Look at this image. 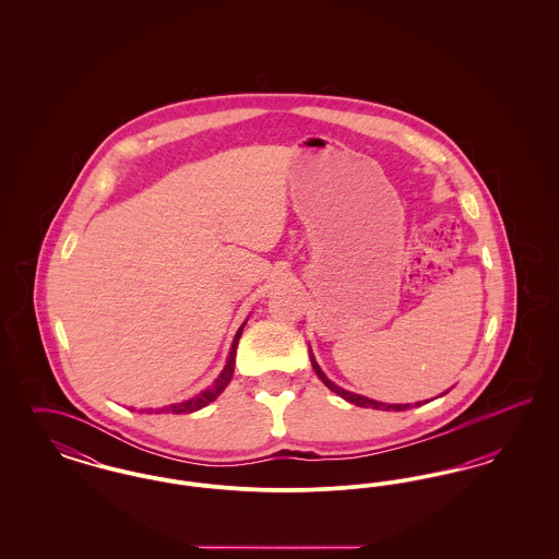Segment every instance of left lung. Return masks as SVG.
Masks as SVG:
<instances>
[{"mask_svg":"<svg viewBox=\"0 0 559 559\" xmlns=\"http://www.w3.org/2000/svg\"><path fill=\"white\" fill-rule=\"evenodd\" d=\"M310 360H312V369L317 371L319 374L320 381L331 390V392H335L337 396H342V399L347 400V402H352V404H356V406H362V408H377V411H406L411 404H385V402H377V400L365 399V396H358V394H354V392H347L344 388H340V385H335L333 381H329L326 379V374L320 371L319 362L314 360V356H312V352H310ZM421 402H417L415 406H419Z\"/></svg>","mask_w":559,"mask_h":559,"instance_id":"left-lung-1","label":"left lung"}]
</instances>
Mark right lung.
<instances>
[{"instance_id": "1", "label": "right lung", "mask_w": 559, "mask_h": 559, "mask_svg": "<svg viewBox=\"0 0 559 559\" xmlns=\"http://www.w3.org/2000/svg\"><path fill=\"white\" fill-rule=\"evenodd\" d=\"M242 326H245V322L240 324V329L237 331V335H235V342H233V347H230V354H228L226 367H224V371L219 372V377L213 381L212 388L203 390V392H201L199 396H194V399L185 400V402H178V404H169V406L157 408V411H155L157 415H159V413H174V415H182V413H194V411H199V408L207 406L210 402H213V400L217 399V396H219V394L226 390V385L230 383V379H233V372H235V358H237V346H239Z\"/></svg>"}]
</instances>
